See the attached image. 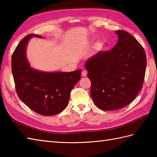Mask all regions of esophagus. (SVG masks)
<instances>
[{
    "label": "esophagus",
    "mask_w": 157,
    "mask_h": 157,
    "mask_svg": "<svg viewBox=\"0 0 157 157\" xmlns=\"http://www.w3.org/2000/svg\"><path fill=\"white\" fill-rule=\"evenodd\" d=\"M87 73H88V72H87V71H86V70H83L82 72V75L84 76V77H86V75H87Z\"/></svg>",
    "instance_id": "obj_1"
}]
</instances>
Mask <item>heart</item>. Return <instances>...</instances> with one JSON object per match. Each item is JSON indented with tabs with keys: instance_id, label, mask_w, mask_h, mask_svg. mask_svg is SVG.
Here are the masks:
<instances>
[{
	"instance_id": "heart-1",
	"label": "heart",
	"mask_w": 157,
	"mask_h": 157,
	"mask_svg": "<svg viewBox=\"0 0 157 157\" xmlns=\"http://www.w3.org/2000/svg\"><path fill=\"white\" fill-rule=\"evenodd\" d=\"M105 46V43L102 40H98L96 42V44L94 45V50L96 52H99L101 51L104 48Z\"/></svg>"
}]
</instances>
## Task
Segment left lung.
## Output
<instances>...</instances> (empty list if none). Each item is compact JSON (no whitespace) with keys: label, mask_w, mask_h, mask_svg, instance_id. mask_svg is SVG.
<instances>
[{"label":"left lung","mask_w":157,"mask_h":157,"mask_svg":"<svg viewBox=\"0 0 157 157\" xmlns=\"http://www.w3.org/2000/svg\"><path fill=\"white\" fill-rule=\"evenodd\" d=\"M115 32L118 41L113 49L98 52L85 63L92 100L103 111L121 109L134 101L146 68V53L137 40L124 30Z\"/></svg>","instance_id":"left-lung-1"}]
</instances>
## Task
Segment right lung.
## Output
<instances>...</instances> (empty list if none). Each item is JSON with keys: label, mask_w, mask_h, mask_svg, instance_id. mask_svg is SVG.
Masks as SVG:
<instances>
[{"label": "right lung", "mask_w": 157, "mask_h": 157, "mask_svg": "<svg viewBox=\"0 0 157 157\" xmlns=\"http://www.w3.org/2000/svg\"><path fill=\"white\" fill-rule=\"evenodd\" d=\"M32 37L29 34L17 46L11 58V68L19 98L32 111L50 116L62 112L68 104L70 93L81 78L82 69L71 72H46L32 68L26 48Z\"/></svg>", "instance_id": "1"}]
</instances>
